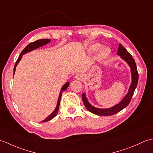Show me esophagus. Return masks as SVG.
<instances>
[{
  "label": "esophagus",
  "instance_id": "obj_1",
  "mask_svg": "<svg viewBox=\"0 0 153 153\" xmlns=\"http://www.w3.org/2000/svg\"><path fill=\"white\" fill-rule=\"evenodd\" d=\"M76 78L78 80H83L84 79V76L82 74H78L76 76Z\"/></svg>",
  "mask_w": 153,
  "mask_h": 153
}]
</instances>
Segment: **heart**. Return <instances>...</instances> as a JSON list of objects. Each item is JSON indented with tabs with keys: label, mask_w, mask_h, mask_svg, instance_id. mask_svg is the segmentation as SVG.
Instances as JSON below:
<instances>
[{
	"label": "heart",
	"mask_w": 153,
	"mask_h": 153,
	"mask_svg": "<svg viewBox=\"0 0 153 153\" xmlns=\"http://www.w3.org/2000/svg\"><path fill=\"white\" fill-rule=\"evenodd\" d=\"M100 47V45L98 44H95L93 45L91 47V49L92 51H97L98 50ZM108 53V50L107 48H104V49L102 51V56H106L107 54Z\"/></svg>",
	"instance_id": "obj_1"
}]
</instances>
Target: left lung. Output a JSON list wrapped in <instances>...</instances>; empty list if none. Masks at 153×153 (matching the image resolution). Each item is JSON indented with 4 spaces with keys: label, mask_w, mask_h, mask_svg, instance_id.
I'll use <instances>...</instances> for the list:
<instances>
[{
    "label": "left lung",
    "mask_w": 153,
    "mask_h": 153,
    "mask_svg": "<svg viewBox=\"0 0 153 153\" xmlns=\"http://www.w3.org/2000/svg\"><path fill=\"white\" fill-rule=\"evenodd\" d=\"M117 54L120 55V56L122 57V58H123V59L129 65V66L131 68L132 82L130 87H129V91L127 93V95H126L124 98L123 99V100L119 104L112 107V108L106 109L95 108V107L91 105L90 103L88 102V100L86 99L85 93H83L82 99L84 103V105H85L86 108L88 110L89 112L95 114L99 116H111L119 112L120 111H121L122 110L126 108V107L129 105V102H130L132 97L134 95L135 89L137 85L139 74L134 58L132 57L131 55L129 53V52L127 51L121 44L119 45V48Z\"/></svg>",
    "instance_id": "left-lung-1"
}]
</instances>
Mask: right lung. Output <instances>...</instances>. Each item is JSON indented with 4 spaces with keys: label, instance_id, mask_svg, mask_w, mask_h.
Instances as JSON below:
<instances>
[{
    "label": "right lung",
    "instance_id": "right-lung-1",
    "mask_svg": "<svg viewBox=\"0 0 153 153\" xmlns=\"http://www.w3.org/2000/svg\"><path fill=\"white\" fill-rule=\"evenodd\" d=\"M50 40L49 39H39V40H37V41H35L34 42H32V43H30L29 45H27L26 47L24 48V49L22 51V53L20 54V55L19 56V58H18L17 61H16V64H15V66L14 68V74L15 72V70H16V67L17 66L18 62H19V60H21V58H22V55L25 54V53H28V52H30L31 51H33L34 49H36V48L40 47L41 46H43V45L47 44L48 43H49ZM69 86V83H66L65 85L62 87V90L60 91V95H59V98H58V102H57V106L56 107V108L54 110V112L48 116L46 119H45L44 120H43L41 122H47V121H49V120H52L53 118H54L56 115L57 114V113L58 112V109H59V106H60V99H61V97H62V93L64 91H66V89L68 88V87Z\"/></svg>",
    "mask_w": 153,
    "mask_h": 153
}]
</instances>
